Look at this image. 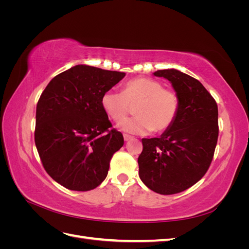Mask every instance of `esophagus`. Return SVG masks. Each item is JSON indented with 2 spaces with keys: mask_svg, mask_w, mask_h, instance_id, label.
<instances>
[{
  "mask_svg": "<svg viewBox=\"0 0 249 249\" xmlns=\"http://www.w3.org/2000/svg\"><path fill=\"white\" fill-rule=\"evenodd\" d=\"M124 141H129V140L133 139V137L131 136V135H127V134H124Z\"/></svg>",
  "mask_w": 249,
  "mask_h": 249,
  "instance_id": "1",
  "label": "esophagus"
}]
</instances>
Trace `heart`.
<instances>
[{
    "instance_id": "obj_1",
    "label": "heart",
    "mask_w": 249,
    "mask_h": 249,
    "mask_svg": "<svg viewBox=\"0 0 249 249\" xmlns=\"http://www.w3.org/2000/svg\"><path fill=\"white\" fill-rule=\"evenodd\" d=\"M102 108L115 123L120 121L134 108L136 117L119 124L124 132L146 134L168 130L176 122L179 111V97L173 89L164 88L160 81L150 78H136L126 82L123 91L108 90L101 99Z\"/></svg>"
}]
</instances>
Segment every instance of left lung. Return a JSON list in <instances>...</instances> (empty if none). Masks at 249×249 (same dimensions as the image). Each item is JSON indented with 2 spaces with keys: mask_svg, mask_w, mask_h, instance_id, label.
<instances>
[{
  "mask_svg": "<svg viewBox=\"0 0 249 249\" xmlns=\"http://www.w3.org/2000/svg\"><path fill=\"white\" fill-rule=\"evenodd\" d=\"M167 79L179 97L176 122L159 138H143L139 177L163 195L182 192L206 175L218 139V107L201 83L177 70L154 72Z\"/></svg>",
  "mask_w": 249,
  "mask_h": 249,
  "instance_id": "8db88e82",
  "label": "left lung"
}]
</instances>
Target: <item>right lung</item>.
I'll use <instances>...</instances> for the list:
<instances>
[{"label": "right lung", "mask_w": 249, "mask_h": 249, "mask_svg": "<svg viewBox=\"0 0 249 249\" xmlns=\"http://www.w3.org/2000/svg\"><path fill=\"white\" fill-rule=\"evenodd\" d=\"M124 72L76 65L52 79L36 107L35 144L49 176L70 190L89 191L106 178L124 145L102 108L104 92Z\"/></svg>", "instance_id": "obj_1"}]
</instances>
